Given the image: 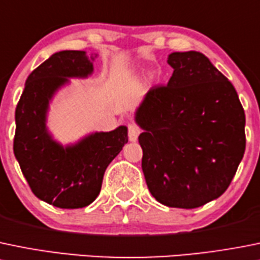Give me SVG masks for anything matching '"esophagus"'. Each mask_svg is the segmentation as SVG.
Returning a JSON list of instances; mask_svg holds the SVG:
<instances>
[{"label": "esophagus", "instance_id": "34e87169", "mask_svg": "<svg viewBox=\"0 0 260 260\" xmlns=\"http://www.w3.org/2000/svg\"><path fill=\"white\" fill-rule=\"evenodd\" d=\"M138 135H140V128L136 124H133V123H129V124H128V138H129L131 142L137 141Z\"/></svg>", "mask_w": 260, "mask_h": 260}]
</instances>
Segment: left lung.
<instances>
[{"instance_id":"left-lung-1","label":"left lung","mask_w":260,"mask_h":260,"mask_svg":"<svg viewBox=\"0 0 260 260\" xmlns=\"http://www.w3.org/2000/svg\"><path fill=\"white\" fill-rule=\"evenodd\" d=\"M166 86L136 112L142 170L161 205L197 208L225 193L245 152V113L230 81L205 54L174 52Z\"/></svg>"}]
</instances>
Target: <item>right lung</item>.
<instances>
[{
  "label": "right lung",
  "instance_id": "right-lung-1",
  "mask_svg": "<svg viewBox=\"0 0 260 260\" xmlns=\"http://www.w3.org/2000/svg\"><path fill=\"white\" fill-rule=\"evenodd\" d=\"M94 59L84 50L50 55L29 75L15 112V157L32 193L58 208H82L94 202L108 165L128 142L125 125L91 133L69 146L58 143L48 132L53 95L70 79L90 76Z\"/></svg>",
  "mask_w": 260,
  "mask_h": 260
}]
</instances>
